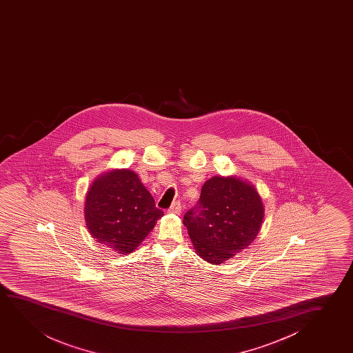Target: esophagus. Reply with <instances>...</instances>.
<instances>
[{"label":"esophagus","mask_w":353,"mask_h":353,"mask_svg":"<svg viewBox=\"0 0 353 353\" xmlns=\"http://www.w3.org/2000/svg\"><path fill=\"white\" fill-rule=\"evenodd\" d=\"M171 213H176V214H179V213L182 212V205L179 201H174L172 205H171V208L169 210Z\"/></svg>","instance_id":"obj_1"}]
</instances>
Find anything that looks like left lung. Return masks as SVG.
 I'll list each match as a JSON object with an SVG mask.
<instances>
[{
  "label": "left lung",
  "instance_id": "1",
  "mask_svg": "<svg viewBox=\"0 0 353 353\" xmlns=\"http://www.w3.org/2000/svg\"><path fill=\"white\" fill-rule=\"evenodd\" d=\"M264 218L256 187L232 176H213L201 188L195 208L184 214L196 254L213 265L232 259L254 241Z\"/></svg>",
  "mask_w": 353,
  "mask_h": 353
}]
</instances>
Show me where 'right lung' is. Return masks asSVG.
I'll list each match as a JSON object with an SVG mask.
<instances>
[{
	"mask_svg": "<svg viewBox=\"0 0 353 353\" xmlns=\"http://www.w3.org/2000/svg\"><path fill=\"white\" fill-rule=\"evenodd\" d=\"M163 216L132 170L103 172L88 189L84 203L88 230L102 246L121 254L135 251Z\"/></svg>",
	"mask_w": 353,
	"mask_h": 353,
	"instance_id": "add662e5",
	"label": "right lung"
}]
</instances>
